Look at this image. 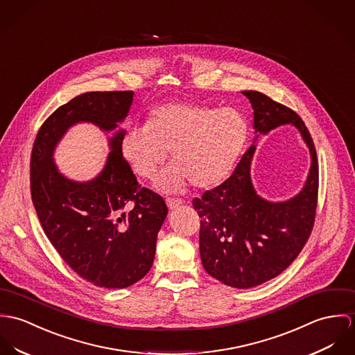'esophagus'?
I'll list each match as a JSON object with an SVG mask.
<instances>
[{
  "label": "esophagus",
  "mask_w": 355,
  "mask_h": 355,
  "mask_svg": "<svg viewBox=\"0 0 355 355\" xmlns=\"http://www.w3.org/2000/svg\"><path fill=\"white\" fill-rule=\"evenodd\" d=\"M181 202H182V201H181V198H177V197H167V198H166V204H167L168 209H174V208H177Z\"/></svg>",
  "instance_id": "1"
}]
</instances>
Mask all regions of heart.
I'll return each mask as SVG.
<instances>
[{"mask_svg": "<svg viewBox=\"0 0 355 355\" xmlns=\"http://www.w3.org/2000/svg\"><path fill=\"white\" fill-rule=\"evenodd\" d=\"M248 136V119L236 109L168 102L151 112L146 126L125 133L121 153L143 180H154L171 153L174 167L160 184L164 189H175L187 181L208 188L227 177Z\"/></svg>", "mask_w": 355, "mask_h": 355, "instance_id": "1", "label": "heart"}]
</instances>
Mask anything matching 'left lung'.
Here are the masks:
<instances>
[{"label": "left lung", "mask_w": 355, "mask_h": 355, "mask_svg": "<svg viewBox=\"0 0 355 355\" xmlns=\"http://www.w3.org/2000/svg\"><path fill=\"white\" fill-rule=\"evenodd\" d=\"M253 107L254 129L267 133L283 123L295 125L306 141L312 166L302 192L284 202L256 195L250 182V146L233 174L195 197L200 220V256L205 271L219 282L249 288L282 274L301 253L315 226L318 163L312 136L290 107L259 91H242Z\"/></svg>", "instance_id": "obj_1"}]
</instances>
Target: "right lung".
I'll return each mask as SVG.
<instances>
[{
    "instance_id": "obj_1",
    "label": "right lung",
    "mask_w": 355,
    "mask_h": 355,
    "mask_svg": "<svg viewBox=\"0 0 355 355\" xmlns=\"http://www.w3.org/2000/svg\"><path fill=\"white\" fill-rule=\"evenodd\" d=\"M133 91L85 92L42 123L30 162V188L40 226L62 260L96 287L125 288L150 271L167 215L158 193L141 188L121 153L125 136L110 140L105 170L89 182L57 171L53 150L67 129L88 121L103 130L126 117Z\"/></svg>"
}]
</instances>
